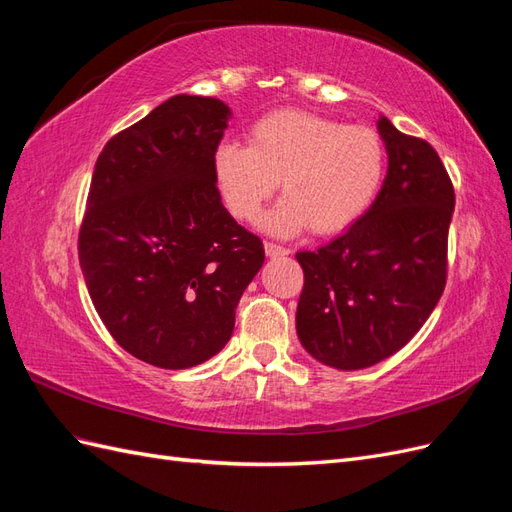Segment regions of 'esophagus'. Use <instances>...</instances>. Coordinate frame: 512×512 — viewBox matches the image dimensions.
<instances>
[{
  "instance_id": "34e87169",
  "label": "esophagus",
  "mask_w": 512,
  "mask_h": 512,
  "mask_svg": "<svg viewBox=\"0 0 512 512\" xmlns=\"http://www.w3.org/2000/svg\"><path fill=\"white\" fill-rule=\"evenodd\" d=\"M265 252L269 258H282V256L290 254V250H286V247L277 245V243H265Z\"/></svg>"
}]
</instances>
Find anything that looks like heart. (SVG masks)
Listing matches in <instances>:
<instances>
[{
    "instance_id": "b5f03b06",
    "label": "heart",
    "mask_w": 512,
    "mask_h": 512,
    "mask_svg": "<svg viewBox=\"0 0 512 512\" xmlns=\"http://www.w3.org/2000/svg\"><path fill=\"white\" fill-rule=\"evenodd\" d=\"M384 166L376 130L307 111L265 115L252 126L250 145L226 141L213 153L215 181L237 220L254 222L280 179L284 196L262 220L275 237L309 226L318 235L348 228L374 203Z\"/></svg>"
}]
</instances>
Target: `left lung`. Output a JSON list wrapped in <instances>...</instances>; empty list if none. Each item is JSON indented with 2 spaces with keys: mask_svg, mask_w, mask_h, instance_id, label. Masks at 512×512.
I'll return each mask as SVG.
<instances>
[{
  "mask_svg": "<svg viewBox=\"0 0 512 512\" xmlns=\"http://www.w3.org/2000/svg\"><path fill=\"white\" fill-rule=\"evenodd\" d=\"M389 168L374 203L316 252H299L301 346L322 365L365 369L404 348L446 284L453 183L436 149L380 115Z\"/></svg>",
  "mask_w": 512,
  "mask_h": 512,
  "instance_id": "left-lung-1",
  "label": "left lung"
}]
</instances>
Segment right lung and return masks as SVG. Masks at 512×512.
I'll return each mask as SVG.
<instances>
[{"label":"right lung","mask_w":512,"mask_h":512,"mask_svg":"<svg viewBox=\"0 0 512 512\" xmlns=\"http://www.w3.org/2000/svg\"><path fill=\"white\" fill-rule=\"evenodd\" d=\"M230 108L179 94L108 141L79 235L89 297L115 342L162 369L218 354L265 247L222 205L213 173Z\"/></svg>","instance_id":"1"}]
</instances>
